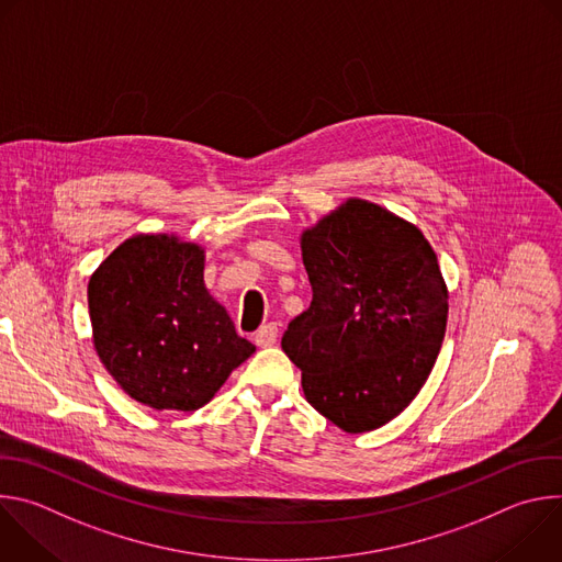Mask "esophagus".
Instances as JSON below:
<instances>
[{
	"instance_id": "34e87169",
	"label": "esophagus",
	"mask_w": 562,
	"mask_h": 562,
	"mask_svg": "<svg viewBox=\"0 0 562 562\" xmlns=\"http://www.w3.org/2000/svg\"><path fill=\"white\" fill-rule=\"evenodd\" d=\"M256 345L258 347H273L276 340H278V325L271 323V325H265L256 336H254Z\"/></svg>"
}]
</instances>
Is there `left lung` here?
<instances>
[{"label": "left lung", "mask_w": 562, "mask_h": 562, "mask_svg": "<svg viewBox=\"0 0 562 562\" xmlns=\"http://www.w3.org/2000/svg\"><path fill=\"white\" fill-rule=\"evenodd\" d=\"M311 306L282 351L313 409L347 434L378 429L427 382L447 329L449 293L423 231L351 198L300 237Z\"/></svg>", "instance_id": "1"}]
</instances>
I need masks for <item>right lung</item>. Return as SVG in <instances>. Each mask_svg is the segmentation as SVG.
<instances>
[{"mask_svg": "<svg viewBox=\"0 0 562 562\" xmlns=\"http://www.w3.org/2000/svg\"><path fill=\"white\" fill-rule=\"evenodd\" d=\"M95 351L113 380L157 412L204 407L256 347L204 286V249L133 235L89 280Z\"/></svg>", "mask_w": 562, "mask_h": 562, "instance_id": "1", "label": "right lung"}]
</instances>
